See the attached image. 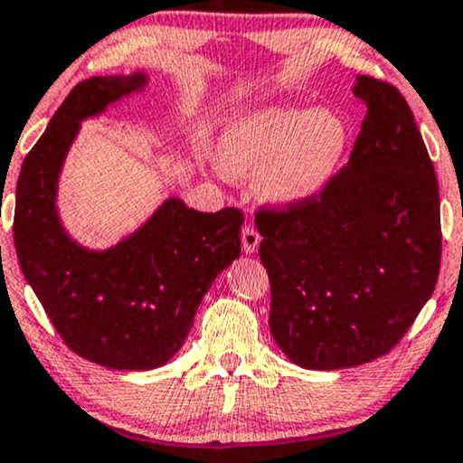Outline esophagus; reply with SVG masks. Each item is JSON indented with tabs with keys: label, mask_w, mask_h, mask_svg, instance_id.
Returning <instances> with one entry per match:
<instances>
[{
	"label": "esophagus",
	"mask_w": 463,
	"mask_h": 463,
	"mask_svg": "<svg viewBox=\"0 0 463 463\" xmlns=\"http://www.w3.org/2000/svg\"><path fill=\"white\" fill-rule=\"evenodd\" d=\"M260 242H261L260 232H257L250 223H246L242 227V250H244V253H249V255L255 253L257 246H260Z\"/></svg>",
	"instance_id": "obj_1"
}]
</instances>
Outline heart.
<instances>
[{"mask_svg":"<svg viewBox=\"0 0 463 463\" xmlns=\"http://www.w3.org/2000/svg\"><path fill=\"white\" fill-rule=\"evenodd\" d=\"M346 146V125L326 110L268 106L227 125L217 146L221 170L249 178L266 169L261 191L274 202H302L334 176Z\"/></svg>","mask_w":463,"mask_h":463,"instance_id":"1","label":"heart"}]
</instances>
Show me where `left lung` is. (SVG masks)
I'll return each instance as SVG.
<instances>
[{"mask_svg":"<svg viewBox=\"0 0 463 463\" xmlns=\"http://www.w3.org/2000/svg\"><path fill=\"white\" fill-rule=\"evenodd\" d=\"M368 106L349 164L319 194L260 206V257L269 276V329L308 370L385 355L434 293L440 195L415 114L398 89L357 76Z\"/></svg>","mask_w":463,"mask_h":463,"instance_id":"obj_1","label":"left lung"}]
</instances>
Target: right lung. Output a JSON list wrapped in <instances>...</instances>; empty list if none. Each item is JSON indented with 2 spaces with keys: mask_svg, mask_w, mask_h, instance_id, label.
Returning <instances> with one entry per match:
<instances>
[{
  "mask_svg": "<svg viewBox=\"0 0 463 463\" xmlns=\"http://www.w3.org/2000/svg\"><path fill=\"white\" fill-rule=\"evenodd\" d=\"M146 76H93L71 89L16 183L14 246L48 319L76 355L112 370H153L187 338L202 298L240 257L238 208L197 213L170 197L108 250L78 246L59 223L57 178L80 121L144 87Z\"/></svg>",
  "mask_w": 463,
  "mask_h": 463,
  "instance_id": "1",
  "label": "right lung"
}]
</instances>
